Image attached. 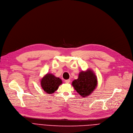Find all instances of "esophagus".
Here are the masks:
<instances>
[{
	"label": "esophagus",
	"instance_id": "esophagus-1",
	"mask_svg": "<svg viewBox=\"0 0 133 133\" xmlns=\"http://www.w3.org/2000/svg\"><path fill=\"white\" fill-rule=\"evenodd\" d=\"M65 82L66 83L68 84V83H69L70 82V79H67V80H65Z\"/></svg>",
	"mask_w": 133,
	"mask_h": 133
}]
</instances>
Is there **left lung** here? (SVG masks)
Segmentation results:
<instances>
[{"label":"left lung","instance_id":"8db88e82","mask_svg":"<svg viewBox=\"0 0 133 133\" xmlns=\"http://www.w3.org/2000/svg\"><path fill=\"white\" fill-rule=\"evenodd\" d=\"M97 84V78L95 73L92 70L88 69L87 71H81L78 79L72 82V85L82 97H86L95 90Z\"/></svg>","mask_w":133,"mask_h":133}]
</instances>
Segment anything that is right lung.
<instances>
[{
    "mask_svg": "<svg viewBox=\"0 0 133 133\" xmlns=\"http://www.w3.org/2000/svg\"><path fill=\"white\" fill-rule=\"evenodd\" d=\"M62 81L58 77L51 74H46L41 80V86L44 91L48 94H51L56 91Z\"/></svg>",
    "mask_w": 133,
    "mask_h": 133,
    "instance_id": "obj_1",
    "label": "right lung"
}]
</instances>
